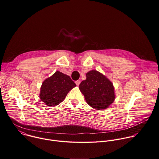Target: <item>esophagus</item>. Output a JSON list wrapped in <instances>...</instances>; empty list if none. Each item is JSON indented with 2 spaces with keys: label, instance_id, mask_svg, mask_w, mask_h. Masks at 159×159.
Wrapping results in <instances>:
<instances>
[{
  "label": "esophagus",
  "instance_id": "1",
  "mask_svg": "<svg viewBox=\"0 0 159 159\" xmlns=\"http://www.w3.org/2000/svg\"><path fill=\"white\" fill-rule=\"evenodd\" d=\"M80 80H77V81H75V84H76V85H77V86H79V84H80Z\"/></svg>",
  "mask_w": 159,
  "mask_h": 159
}]
</instances>
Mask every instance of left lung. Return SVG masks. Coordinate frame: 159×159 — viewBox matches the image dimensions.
<instances>
[{"label": "left lung", "instance_id": "1", "mask_svg": "<svg viewBox=\"0 0 159 159\" xmlns=\"http://www.w3.org/2000/svg\"><path fill=\"white\" fill-rule=\"evenodd\" d=\"M87 79L79 85L87 103L96 110H103L111 104L115 98L113 84L97 70L87 73Z\"/></svg>", "mask_w": 159, "mask_h": 159}]
</instances>
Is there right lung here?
Segmentation results:
<instances>
[{
    "instance_id": "obj_1",
    "label": "right lung",
    "mask_w": 159,
    "mask_h": 159,
    "mask_svg": "<svg viewBox=\"0 0 159 159\" xmlns=\"http://www.w3.org/2000/svg\"><path fill=\"white\" fill-rule=\"evenodd\" d=\"M75 86L69 75L57 71L43 82L40 99L46 105L55 107L61 103L69 92Z\"/></svg>"
}]
</instances>
